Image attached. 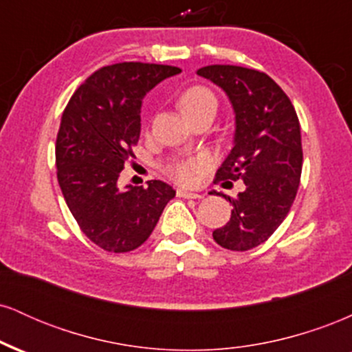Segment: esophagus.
Instances as JSON below:
<instances>
[{
    "instance_id": "obj_1",
    "label": "esophagus",
    "mask_w": 352,
    "mask_h": 352,
    "mask_svg": "<svg viewBox=\"0 0 352 352\" xmlns=\"http://www.w3.org/2000/svg\"><path fill=\"white\" fill-rule=\"evenodd\" d=\"M177 195L182 197V199H195V200L204 199V193L188 192V190H177Z\"/></svg>"
}]
</instances>
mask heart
Instances as JSON below:
<instances>
[{
  "mask_svg": "<svg viewBox=\"0 0 352 352\" xmlns=\"http://www.w3.org/2000/svg\"><path fill=\"white\" fill-rule=\"evenodd\" d=\"M179 107L187 117H192L195 112L205 107H213L217 111V98L212 91L204 86L188 87L179 99ZM210 167L207 155H190L172 160L165 167L167 175L179 182L182 185H193L199 177Z\"/></svg>",
  "mask_w": 352,
  "mask_h": 352,
  "instance_id": "1",
  "label": "heart"
}]
</instances>
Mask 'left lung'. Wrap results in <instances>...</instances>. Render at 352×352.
Wrapping results in <instances>:
<instances>
[{
  "instance_id": "left-lung-1",
  "label": "left lung",
  "mask_w": 352,
  "mask_h": 352,
  "mask_svg": "<svg viewBox=\"0 0 352 352\" xmlns=\"http://www.w3.org/2000/svg\"><path fill=\"white\" fill-rule=\"evenodd\" d=\"M227 92L235 111L232 152L217 170L215 184L243 182L227 225L213 232L218 245L246 252L265 243L289 213L300 187L302 148L300 120L285 91L265 72L228 64L197 71Z\"/></svg>"
}]
</instances>
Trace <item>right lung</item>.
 I'll return each instance as SVG.
<instances>
[{
    "mask_svg": "<svg viewBox=\"0 0 352 352\" xmlns=\"http://www.w3.org/2000/svg\"><path fill=\"white\" fill-rule=\"evenodd\" d=\"M175 66L117 63L91 74L72 94L56 139V167L64 200L92 243L111 253L139 248L151 236L175 190L160 180L117 188L140 137L144 96Z\"/></svg>",
    "mask_w": 352,
    "mask_h": 352,
    "instance_id": "obj_1",
    "label": "right lung"
}]
</instances>
